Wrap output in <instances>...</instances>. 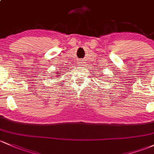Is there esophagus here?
<instances>
[{
    "label": "esophagus",
    "mask_w": 154,
    "mask_h": 154,
    "mask_svg": "<svg viewBox=\"0 0 154 154\" xmlns=\"http://www.w3.org/2000/svg\"><path fill=\"white\" fill-rule=\"evenodd\" d=\"M84 63H85V62H84V61L80 60V61H79V62H78V64H79V66H83Z\"/></svg>",
    "instance_id": "esophagus-1"
}]
</instances>
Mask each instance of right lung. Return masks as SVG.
<instances>
[{
    "instance_id": "add662e5",
    "label": "right lung",
    "mask_w": 154,
    "mask_h": 154,
    "mask_svg": "<svg viewBox=\"0 0 154 154\" xmlns=\"http://www.w3.org/2000/svg\"><path fill=\"white\" fill-rule=\"evenodd\" d=\"M61 73H62V72H61V71H58V72H57V75H56V77L60 78L61 77V75H60Z\"/></svg>"
}]
</instances>
